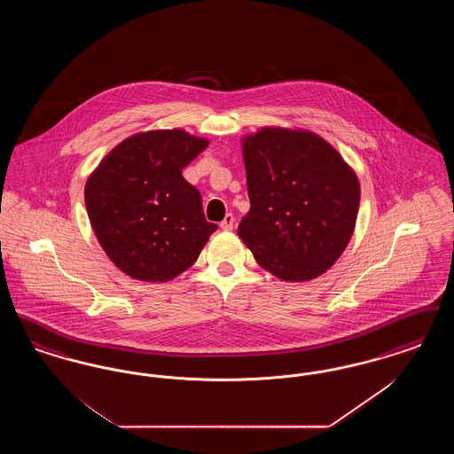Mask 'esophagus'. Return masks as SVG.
Here are the masks:
<instances>
[{"mask_svg":"<svg viewBox=\"0 0 454 454\" xmlns=\"http://www.w3.org/2000/svg\"><path fill=\"white\" fill-rule=\"evenodd\" d=\"M233 224H235V217H233V215H226L224 216V219L221 221V230H224V231H231L233 230Z\"/></svg>","mask_w":454,"mask_h":454,"instance_id":"1","label":"esophagus"}]
</instances>
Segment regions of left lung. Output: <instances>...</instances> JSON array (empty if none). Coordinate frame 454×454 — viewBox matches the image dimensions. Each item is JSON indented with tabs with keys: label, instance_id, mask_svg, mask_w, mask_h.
<instances>
[{
	"label": "left lung",
	"instance_id": "8db88e82",
	"mask_svg": "<svg viewBox=\"0 0 454 454\" xmlns=\"http://www.w3.org/2000/svg\"><path fill=\"white\" fill-rule=\"evenodd\" d=\"M250 211L238 235L281 281L320 278L352 238L361 202L354 168L322 136L267 126L241 137Z\"/></svg>",
	"mask_w": 454,
	"mask_h": 454
}]
</instances>
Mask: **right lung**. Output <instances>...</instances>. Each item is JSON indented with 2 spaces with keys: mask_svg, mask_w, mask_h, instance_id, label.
I'll return each instance as SVG.
<instances>
[{
  "mask_svg": "<svg viewBox=\"0 0 454 454\" xmlns=\"http://www.w3.org/2000/svg\"><path fill=\"white\" fill-rule=\"evenodd\" d=\"M209 146L184 129L132 134L104 156L85 184L100 247L136 281H172L199 259L217 230L182 168Z\"/></svg>",
  "mask_w": 454,
  "mask_h": 454,
  "instance_id": "right-lung-1",
  "label": "right lung"
}]
</instances>
